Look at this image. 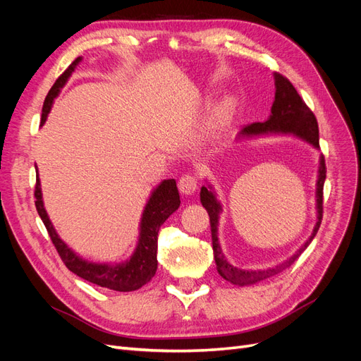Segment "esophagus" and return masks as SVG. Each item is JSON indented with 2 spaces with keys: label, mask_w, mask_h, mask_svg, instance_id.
Masks as SVG:
<instances>
[{
  "label": "esophagus",
  "mask_w": 361,
  "mask_h": 361,
  "mask_svg": "<svg viewBox=\"0 0 361 361\" xmlns=\"http://www.w3.org/2000/svg\"><path fill=\"white\" fill-rule=\"evenodd\" d=\"M179 190L185 195H191L197 190V178L192 174H185L179 180Z\"/></svg>",
  "instance_id": "esophagus-1"
}]
</instances>
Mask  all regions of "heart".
<instances>
[{
    "label": "heart",
    "mask_w": 361,
    "mask_h": 361,
    "mask_svg": "<svg viewBox=\"0 0 361 361\" xmlns=\"http://www.w3.org/2000/svg\"><path fill=\"white\" fill-rule=\"evenodd\" d=\"M226 110H227V106H223V114L226 113Z\"/></svg>",
    "instance_id": "1"
}]
</instances>
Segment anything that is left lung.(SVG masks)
<instances>
[{
  "label": "left lung",
  "mask_w": 361,
  "mask_h": 361,
  "mask_svg": "<svg viewBox=\"0 0 361 361\" xmlns=\"http://www.w3.org/2000/svg\"><path fill=\"white\" fill-rule=\"evenodd\" d=\"M274 84H276V97L271 106V116L265 120V122H256L245 126L239 138H250L256 135H268V134H289L295 135L304 141H307L314 149H319V128L316 117L312 113L310 108L305 105V102L301 99L298 92L295 90L292 82L285 78L280 73H274ZM325 169V159L324 155L319 158V170H318V180H316V214H318V221H316L313 232L310 238L305 241L301 248L286 259L281 264L267 268V269H241L236 268L232 264H228L227 259L223 255V250L218 241V220H220V214L223 207L220 202L216 200L215 192L211 185L207 187H202L200 190V202L204 209L209 214L211 220V232H212V248H214V259L216 264V271L224 280L233 283L238 286L253 285L260 280H265L268 277H272L279 274L283 269L289 268L295 260L300 257L302 251L309 247V244L313 241L314 235L318 233L321 220H322V194H324V182L326 176Z\"/></svg>",
  "instance_id": "1"
}]
</instances>
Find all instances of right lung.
Instances as JSON below:
<instances>
[{"label":"right lung","instance_id":"obj_1","mask_svg":"<svg viewBox=\"0 0 361 361\" xmlns=\"http://www.w3.org/2000/svg\"><path fill=\"white\" fill-rule=\"evenodd\" d=\"M80 61H81V57L76 59L51 87L48 96L45 97V102H43L40 125L45 123V120L51 111V106L54 104V99L59 96L63 85L68 82L69 76L72 75L75 68L78 66ZM35 197H36V209L42 218L43 224L47 227L54 247L57 248L59 255L64 262V265L68 267V269H71L73 274H76L78 277L93 283V285L118 290V292L137 290L141 286H145L146 283L150 281L152 277L155 276L157 268H158L157 250H158L159 227L180 204L176 180L174 179L162 180L154 190V192H152L149 202L145 206L143 216H141V221H140L138 243L133 256H130L126 262H122V264H94V262H89L80 257L73 250H71L60 239L59 233L56 232V228H54L49 216L45 211V206H43L39 173L36 179Z\"/></svg>","mask_w":361,"mask_h":361}]
</instances>
